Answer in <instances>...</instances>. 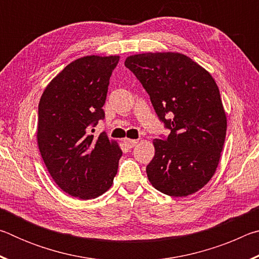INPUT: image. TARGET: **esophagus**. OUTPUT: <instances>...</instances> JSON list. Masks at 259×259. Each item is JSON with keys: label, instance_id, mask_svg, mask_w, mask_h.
Returning a JSON list of instances; mask_svg holds the SVG:
<instances>
[{"label": "esophagus", "instance_id": "esophagus-1", "mask_svg": "<svg viewBox=\"0 0 259 259\" xmlns=\"http://www.w3.org/2000/svg\"><path fill=\"white\" fill-rule=\"evenodd\" d=\"M124 143H125V145L128 146L129 148H133L134 146L137 145L138 140H137V139H129V138H125V139H124Z\"/></svg>", "mask_w": 259, "mask_h": 259}]
</instances>
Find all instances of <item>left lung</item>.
<instances>
[{
    "label": "left lung",
    "mask_w": 259,
    "mask_h": 259,
    "mask_svg": "<svg viewBox=\"0 0 259 259\" xmlns=\"http://www.w3.org/2000/svg\"><path fill=\"white\" fill-rule=\"evenodd\" d=\"M124 65L170 129L166 138L153 140L148 181L170 196L198 192L216 172L226 137V114L211 74L178 52L133 55Z\"/></svg>",
    "instance_id": "left-lung-1"
}]
</instances>
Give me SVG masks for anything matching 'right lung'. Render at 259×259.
<instances>
[{"label": "right lung", "mask_w": 259, "mask_h": 259, "mask_svg": "<svg viewBox=\"0 0 259 259\" xmlns=\"http://www.w3.org/2000/svg\"><path fill=\"white\" fill-rule=\"evenodd\" d=\"M119 56H85L51 80L38 103L37 145L50 176L67 194L98 198L112 186L122 151L91 126L105 117L109 77Z\"/></svg>", "instance_id": "add662e5"}]
</instances>
